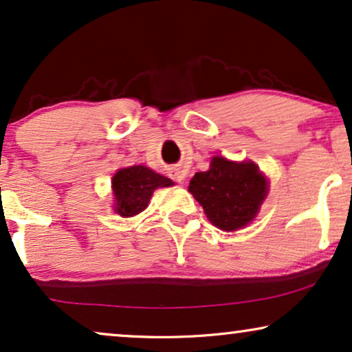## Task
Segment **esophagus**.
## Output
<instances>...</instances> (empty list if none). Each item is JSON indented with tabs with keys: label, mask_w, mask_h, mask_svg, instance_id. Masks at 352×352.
I'll return each instance as SVG.
<instances>
[{
	"label": "esophagus",
	"mask_w": 352,
	"mask_h": 352,
	"mask_svg": "<svg viewBox=\"0 0 352 352\" xmlns=\"http://www.w3.org/2000/svg\"><path fill=\"white\" fill-rule=\"evenodd\" d=\"M170 176L173 177V179H175L176 182H182L184 181V177H186V175L184 173H182L179 168H170Z\"/></svg>",
	"instance_id": "obj_1"
}]
</instances>
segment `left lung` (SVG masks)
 <instances>
[{
  "mask_svg": "<svg viewBox=\"0 0 352 352\" xmlns=\"http://www.w3.org/2000/svg\"><path fill=\"white\" fill-rule=\"evenodd\" d=\"M269 190L266 176L253 162L213 157L208 171L195 173L189 192L206 218L226 232L242 229L256 218Z\"/></svg>",
  "mask_w": 352,
  "mask_h": 352,
  "instance_id": "1",
  "label": "left lung"
}]
</instances>
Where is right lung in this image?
Wrapping results in <instances>:
<instances>
[{"label": "right lung", "instance_id": "obj_1", "mask_svg": "<svg viewBox=\"0 0 352 352\" xmlns=\"http://www.w3.org/2000/svg\"><path fill=\"white\" fill-rule=\"evenodd\" d=\"M175 182L162 176L151 168L138 165L122 168L112 177L115 197V213L123 218H131L147 208L153 190L158 187H171Z\"/></svg>", "mask_w": 352, "mask_h": 352}]
</instances>
